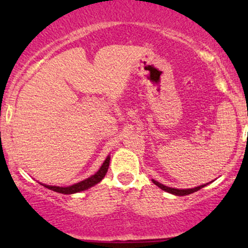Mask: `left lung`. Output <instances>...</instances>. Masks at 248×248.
I'll return each mask as SVG.
<instances>
[{
	"mask_svg": "<svg viewBox=\"0 0 248 248\" xmlns=\"http://www.w3.org/2000/svg\"><path fill=\"white\" fill-rule=\"evenodd\" d=\"M153 183L155 184V186H157L158 187H161V189L164 190V191H167V192H169V193H172V195H176V196H186V195H190V193H192V192H195V191H198V190H201L202 187L205 186V184H203V186H196V187H193V189H173V187L166 186H163V184L158 183V182H156L155 179H153Z\"/></svg>",
	"mask_w": 248,
	"mask_h": 248,
	"instance_id": "obj_1",
	"label": "left lung"
}]
</instances>
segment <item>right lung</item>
Listing matches in <instances>:
<instances>
[{"label":"right lung","instance_id":"right-lung-1","mask_svg":"<svg viewBox=\"0 0 248 248\" xmlns=\"http://www.w3.org/2000/svg\"><path fill=\"white\" fill-rule=\"evenodd\" d=\"M109 160L110 157L108 156V157L105 160L104 164H102L100 169H99V171L94 173L93 176H91V177H88L86 179H84V181L79 182V183L77 184H73V186H46V184H43L45 187H47V189L52 190V191H56V192H59V193H64V195H70V193H76V192H79V191H84V190L88 189V187L95 186V184H98L99 182L101 181L102 178L105 177V175H106L107 170H108V167H109Z\"/></svg>","mask_w":248,"mask_h":248}]
</instances>
